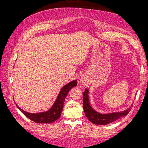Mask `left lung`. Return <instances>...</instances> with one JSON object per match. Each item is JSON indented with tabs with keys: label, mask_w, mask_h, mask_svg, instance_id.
Listing matches in <instances>:
<instances>
[{
	"label": "left lung",
	"mask_w": 148,
	"mask_h": 148,
	"mask_svg": "<svg viewBox=\"0 0 148 148\" xmlns=\"http://www.w3.org/2000/svg\"><path fill=\"white\" fill-rule=\"evenodd\" d=\"M88 92L89 91L88 89H86L83 94V109L86 117L92 123L99 125H107L127 115L129 113V112L131 110L130 109H128L122 112H115L108 114H102L98 113L95 110H93L90 104H89V97L88 95Z\"/></svg>",
	"instance_id": "8db88e82"
}]
</instances>
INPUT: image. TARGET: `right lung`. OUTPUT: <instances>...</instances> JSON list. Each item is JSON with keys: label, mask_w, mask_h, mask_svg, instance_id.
Here are the masks:
<instances>
[{"label": "right lung", "mask_w": 148, "mask_h": 148, "mask_svg": "<svg viewBox=\"0 0 148 148\" xmlns=\"http://www.w3.org/2000/svg\"><path fill=\"white\" fill-rule=\"evenodd\" d=\"M77 85V82L76 80L70 82L61 89V90L58 95L57 99L54 104L52 106L51 108L44 112H40L38 114H31L26 112L22 110L21 108L16 106L19 110L23 113L26 117H28L31 120L33 121L36 123H52L54 121L59 119L61 115V112L64 107V103L65 99L69 92L70 89L74 86Z\"/></svg>", "instance_id": "1"}]
</instances>
